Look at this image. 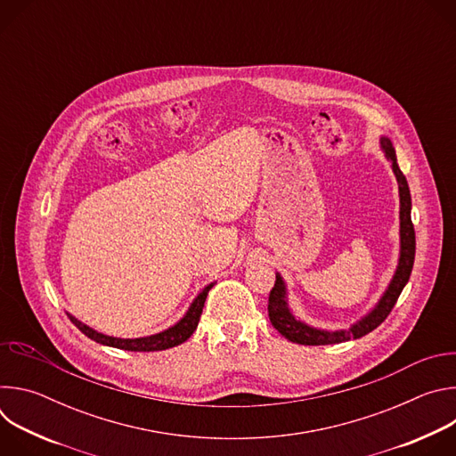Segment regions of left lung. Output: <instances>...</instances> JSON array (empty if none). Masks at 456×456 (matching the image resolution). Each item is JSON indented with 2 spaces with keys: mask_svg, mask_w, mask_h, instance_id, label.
<instances>
[{
  "mask_svg": "<svg viewBox=\"0 0 456 456\" xmlns=\"http://www.w3.org/2000/svg\"><path fill=\"white\" fill-rule=\"evenodd\" d=\"M380 150L384 151L389 164H392V169H394L397 183H399L401 256H399L397 271H395L392 281H389L386 292L379 299V303L364 317H361L357 322H354L348 330H334V332L314 329V327H310V324L297 319L289 308L287 285H285L283 278L280 274H276V283L269 296V317H271L273 327L292 343L306 345V346L338 345V343L359 339V338L370 334L387 317V314L392 312L403 289L406 287V283L411 276V269H413V262H415V229L411 224V194H410L406 176L403 175V171L397 164V155H395L392 141H389L387 137H380Z\"/></svg>",
  "mask_w": 456,
  "mask_h": 456,
  "instance_id": "1",
  "label": "left lung"
}]
</instances>
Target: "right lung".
Here are the masks:
<instances>
[{
  "label": "right lung",
  "mask_w": 456,
  "mask_h": 456,
  "mask_svg": "<svg viewBox=\"0 0 456 456\" xmlns=\"http://www.w3.org/2000/svg\"><path fill=\"white\" fill-rule=\"evenodd\" d=\"M213 285L215 283L208 285L197 297H194V301L191 303L189 310L185 312V315L176 324H173V327H169L164 332H159V334L148 336V338H137V339L111 338V336H106V334H101V332L90 329L88 324L81 322L72 314H69V317H70V321L76 324V327L86 338L94 339L99 345H106V346H113V348H118V350H127V352H159V350H167V348L182 345L183 341H187L192 336L194 330H197L200 315H202V308H204V303H206V297H208L209 290L213 289Z\"/></svg>",
  "instance_id": "obj_1"
}]
</instances>
